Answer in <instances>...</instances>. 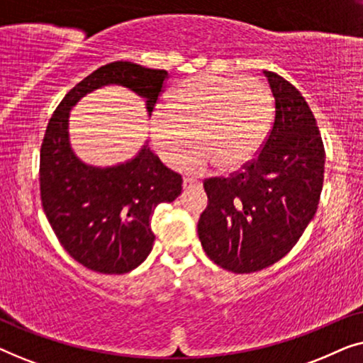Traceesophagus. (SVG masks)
<instances>
[{"mask_svg": "<svg viewBox=\"0 0 363 363\" xmlns=\"http://www.w3.org/2000/svg\"><path fill=\"white\" fill-rule=\"evenodd\" d=\"M198 185H200V183L193 180V178H183V188H185V190H190V188L198 186Z\"/></svg>", "mask_w": 363, "mask_h": 363, "instance_id": "esophagus-1", "label": "esophagus"}]
</instances>
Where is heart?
Masks as SVG:
<instances>
[{"label":"heart","instance_id":"heart-1","mask_svg":"<svg viewBox=\"0 0 363 363\" xmlns=\"http://www.w3.org/2000/svg\"><path fill=\"white\" fill-rule=\"evenodd\" d=\"M269 87L256 79L200 76L183 82L168 99L167 111L152 116V140L162 160L183 158L185 172L201 173L215 165L223 172L247 163L264 140L272 121Z\"/></svg>","mask_w":363,"mask_h":363}]
</instances>
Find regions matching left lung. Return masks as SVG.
<instances>
[{"label": "left lung", "mask_w": 363, "mask_h": 363, "mask_svg": "<svg viewBox=\"0 0 363 363\" xmlns=\"http://www.w3.org/2000/svg\"><path fill=\"white\" fill-rule=\"evenodd\" d=\"M262 72L276 101L269 137L241 172L203 183L208 206L198 221L201 246L213 262L236 274L264 269L294 247L324 185L325 152L314 113L291 82Z\"/></svg>", "instance_id": "8db88e82"}]
</instances>
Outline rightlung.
<instances>
[{
    "label": "right lung",
    "instance_id": "obj_1",
    "mask_svg": "<svg viewBox=\"0 0 363 363\" xmlns=\"http://www.w3.org/2000/svg\"><path fill=\"white\" fill-rule=\"evenodd\" d=\"M167 77L127 61L106 64L66 94L48 123L39 163L43 208L64 250L87 269L125 274L140 266L155 241L153 211L180 195L183 180L147 143L117 165L84 163L69 142V113L96 89L122 86L145 99L152 116Z\"/></svg>",
    "mask_w": 363,
    "mask_h": 363
}]
</instances>
